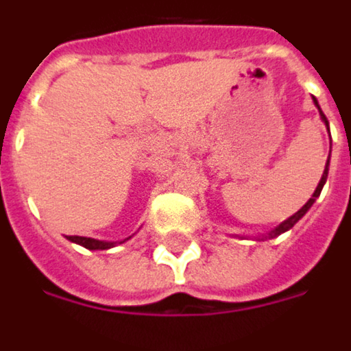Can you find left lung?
Here are the masks:
<instances>
[{"label":"left lung","instance_id":"left-lung-1","mask_svg":"<svg viewBox=\"0 0 351 351\" xmlns=\"http://www.w3.org/2000/svg\"><path fill=\"white\" fill-rule=\"evenodd\" d=\"M313 104H315V106H317V110H319L321 121H323V123H325V127L329 129V121H327V117H325V114L321 112V108H319V104H317V100H315V97H313ZM329 161H330V154H329V159H327V163H325V171H323V175H321V180H319V184H317V188H315V192L312 193V197H310V199L306 201V205H304L302 209L296 210L293 217H289V218H287V220H283L281 224H278V226H276V228H271V230H269V232H266V234L254 235V239H256V241H264V239H274V237H278V235L285 234V232H289L291 228L295 226L296 222H298V220H300V218H302L304 215L308 213V210L312 209V205H313V203H315V199L319 197L321 190H323V186H325V182H327V176H329ZM234 237L245 239V237H249V235H237V234H235Z\"/></svg>","mask_w":351,"mask_h":351}]
</instances>
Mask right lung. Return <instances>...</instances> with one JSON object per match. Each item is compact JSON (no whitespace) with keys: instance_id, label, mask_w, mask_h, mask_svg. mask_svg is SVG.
Returning a JSON list of instances; mask_svg holds the SVG:
<instances>
[{"instance_id":"add662e5","label":"right lung","mask_w":351,"mask_h":351,"mask_svg":"<svg viewBox=\"0 0 351 351\" xmlns=\"http://www.w3.org/2000/svg\"><path fill=\"white\" fill-rule=\"evenodd\" d=\"M133 235H129V237L123 239V241H100V239L82 237V235H70L68 239H70L72 243H77V245H82V247H85V249H89V251H108V249H112V247H116V245H121L125 243V241H129Z\"/></svg>"}]
</instances>
